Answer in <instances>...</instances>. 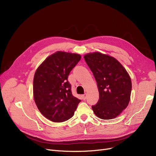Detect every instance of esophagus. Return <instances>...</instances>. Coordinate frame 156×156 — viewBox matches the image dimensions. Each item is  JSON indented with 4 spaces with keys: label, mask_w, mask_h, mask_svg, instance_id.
<instances>
[{
    "label": "esophagus",
    "mask_w": 156,
    "mask_h": 156,
    "mask_svg": "<svg viewBox=\"0 0 156 156\" xmlns=\"http://www.w3.org/2000/svg\"><path fill=\"white\" fill-rule=\"evenodd\" d=\"M86 96H87V94H86V93H85V94H84V95H83V99H84V100H85V99H86Z\"/></svg>",
    "instance_id": "1"
}]
</instances>
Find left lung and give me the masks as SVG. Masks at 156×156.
I'll use <instances>...</instances> for the list:
<instances>
[{
  "mask_svg": "<svg viewBox=\"0 0 156 156\" xmlns=\"http://www.w3.org/2000/svg\"><path fill=\"white\" fill-rule=\"evenodd\" d=\"M97 83L99 100L93 105L95 115L103 120L113 119L129 103L131 79L126 68L115 58L98 52L84 55Z\"/></svg>",
  "mask_w": 156,
  "mask_h": 156,
  "instance_id": "8db88e82",
  "label": "left lung"
}]
</instances>
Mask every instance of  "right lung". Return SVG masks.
<instances>
[{"mask_svg":"<svg viewBox=\"0 0 156 156\" xmlns=\"http://www.w3.org/2000/svg\"><path fill=\"white\" fill-rule=\"evenodd\" d=\"M80 59V54L58 51L36 69L34 100L40 113L49 120L63 122L74 115L80 100L72 95L68 77Z\"/></svg>","mask_w":156,"mask_h":156,"instance_id":"right-lung-1","label":"right lung"}]
</instances>
